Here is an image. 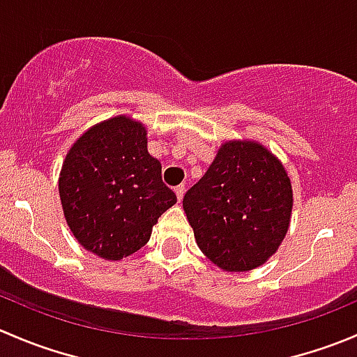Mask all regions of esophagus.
Wrapping results in <instances>:
<instances>
[{
    "label": "esophagus",
    "mask_w": 357,
    "mask_h": 357,
    "mask_svg": "<svg viewBox=\"0 0 357 357\" xmlns=\"http://www.w3.org/2000/svg\"><path fill=\"white\" fill-rule=\"evenodd\" d=\"M185 190H186L185 185H178V186H176L174 192H176V197H178V200H181L183 197H185Z\"/></svg>",
    "instance_id": "34e87169"
}]
</instances>
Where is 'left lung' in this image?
<instances>
[{
	"label": "left lung",
	"instance_id": "obj_1",
	"mask_svg": "<svg viewBox=\"0 0 357 357\" xmlns=\"http://www.w3.org/2000/svg\"><path fill=\"white\" fill-rule=\"evenodd\" d=\"M197 245L226 271L264 264L285 238L291 185L285 169L257 143L229 142L183 199Z\"/></svg>",
	"mask_w": 357,
	"mask_h": 357
}]
</instances>
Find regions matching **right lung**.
Segmentation results:
<instances>
[{
    "label": "right lung",
    "instance_id": "add662e5",
    "mask_svg": "<svg viewBox=\"0 0 357 357\" xmlns=\"http://www.w3.org/2000/svg\"><path fill=\"white\" fill-rule=\"evenodd\" d=\"M67 225L86 250L119 261L139 250L157 219L176 204L162 165L146 150V131L114 117L68 150L59 181Z\"/></svg>",
    "mask_w": 357,
    "mask_h": 357
}]
</instances>
